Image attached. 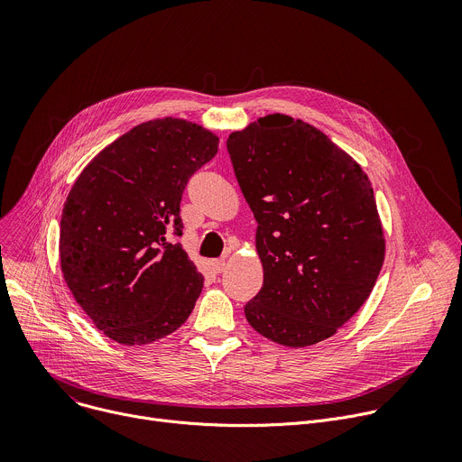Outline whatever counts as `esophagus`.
Listing matches in <instances>:
<instances>
[{
	"instance_id": "esophagus-1",
	"label": "esophagus",
	"mask_w": 462,
	"mask_h": 462,
	"mask_svg": "<svg viewBox=\"0 0 462 462\" xmlns=\"http://www.w3.org/2000/svg\"><path fill=\"white\" fill-rule=\"evenodd\" d=\"M211 266H213L215 273H222V272H226L227 263H226V259H215V261L211 263Z\"/></svg>"
}]
</instances>
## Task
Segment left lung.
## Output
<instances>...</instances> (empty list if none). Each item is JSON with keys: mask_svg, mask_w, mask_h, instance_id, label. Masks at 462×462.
Listing matches in <instances>:
<instances>
[{"mask_svg": "<svg viewBox=\"0 0 462 462\" xmlns=\"http://www.w3.org/2000/svg\"><path fill=\"white\" fill-rule=\"evenodd\" d=\"M227 150L257 220L261 291L247 323L284 346L328 339L371 295L385 235L364 169L321 130L270 114L231 132Z\"/></svg>", "mask_w": 462, "mask_h": 462, "instance_id": "8db88e82", "label": "left lung"}]
</instances>
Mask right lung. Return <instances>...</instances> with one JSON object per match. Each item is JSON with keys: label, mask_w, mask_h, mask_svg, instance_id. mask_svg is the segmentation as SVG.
<instances>
[{"label": "right lung", "mask_w": 462, "mask_h": 462, "mask_svg": "<svg viewBox=\"0 0 462 462\" xmlns=\"http://www.w3.org/2000/svg\"><path fill=\"white\" fill-rule=\"evenodd\" d=\"M218 141L192 121H146L102 148L75 180L60 220V268L110 339L146 345L190 316L203 275L169 235H181V194Z\"/></svg>", "instance_id": "right-lung-1"}]
</instances>
